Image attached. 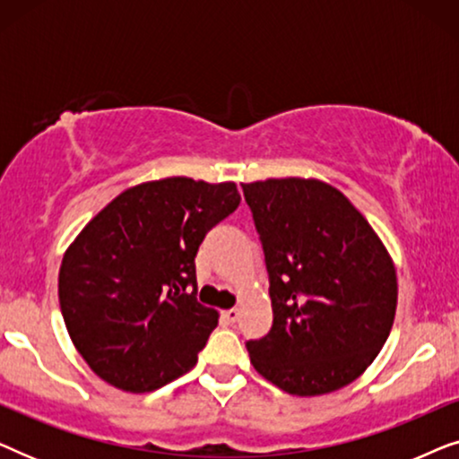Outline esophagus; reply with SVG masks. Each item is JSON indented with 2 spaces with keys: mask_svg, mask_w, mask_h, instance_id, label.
<instances>
[{
  "mask_svg": "<svg viewBox=\"0 0 459 459\" xmlns=\"http://www.w3.org/2000/svg\"><path fill=\"white\" fill-rule=\"evenodd\" d=\"M221 316H223V319H225V322L234 324V322H236V319H238V317H240V311H238V309H228V311H223V313H221Z\"/></svg>",
  "mask_w": 459,
  "mask_h": 459,
  "instance_id": "obj_1",
  "label": "esophagus"
}]
</instances>
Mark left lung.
<instances>
[{
  "label": "left lung",
  "mask_w": 459,
  "mask_h": 459,
  "mask_svg": "<svg viewBox=\"0 0 459 459\" xmlns=\"http://www.w3.org/2000/svg\"><path fill=\"white\" fill-rule=\"evenodd\" d=\"M269 275L273 324L247 341L263 378L300 397L347 386L376 359L397 309L386 248L336 187L316 179L242 184Z\"/></svg>",
  "instance_id": "obj_1"
}]
</instances>
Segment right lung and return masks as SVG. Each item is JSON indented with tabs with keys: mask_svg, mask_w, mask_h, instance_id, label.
<instances>
[{
	"mask_svg": "<svg viewBox=\"0 0 459 459\" xmlns=\"http://www.w3.org/2000/svg\"><path fill=\"white\" fill-rule=\"evenodd\" d=\"M240 204L236 184L167 178L118 194L62 259L60 311L100 378L131 393L196 366L217 311L196 299V253Z\"/></svg>",
	"mask_w": 459,
	"mask_h": 459,
	"instance_id": "1",
	"label": "right lung"
}]
</instances>
